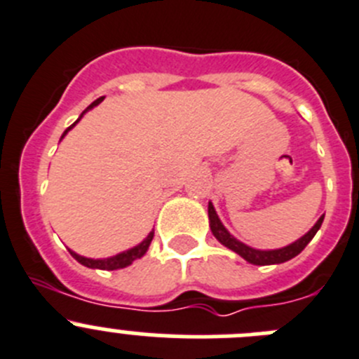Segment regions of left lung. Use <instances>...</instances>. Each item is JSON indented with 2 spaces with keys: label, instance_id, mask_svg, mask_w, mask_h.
Masks as SVG:
<instances>
[{
  "label": "left lung",
  "instance_id": "left-lung-1",
  "mask_svg": "<svg viewBox=\"0 0 359 359\" xmlns=\"http://www.w3.org/2000/svg\"><path fill=\"white\" fill-rule=\"evenodd\" d=\"M209 222H211V231L212 234H215L216 240L222 245H225L227 248H231V250H234L236 254H240L245 261H248V263L252 264H277L284 263V261H290L292 257L299 256L300 252L304 250L306 245L313 240V236H315L316 231L320 229L322 222H324V216L318 218V222L313 225V229L308 234L302 236V238L297 240L295 243L288 245V247L284 248H277V250H256V248L247 247L245 243H241V241H238L236 238H232V236L229 234L227 229H225L224 225H222V222H219L218 215H216L215 208H212V203H209Z\"/></svg>",
  "mask_w": 359,
  "mask_h": 359
}]
</instances>
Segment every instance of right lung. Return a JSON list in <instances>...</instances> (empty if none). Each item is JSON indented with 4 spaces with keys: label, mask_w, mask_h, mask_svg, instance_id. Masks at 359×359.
<instances>
[{
    "label": "right lung",
    "mask_w": 359,
    "mask_h": 359,
    "mask_svg": "<svg viewBox=\"0 0 359 359\" xmlns=\"http://www.w3.org/2000/svg\"><path fill=\"white\" fill-rule=\"evenodd\" d=\"M102 100H103V96H102V98L95 100V102H93L91 105H89V107H87L86 111L82 112V116L86 114V112L89 111V109H93V107H95V105H98V103L102 102ZM82 116H80V118H82ZM79 119H76L75 123L71 125L69 128H66V132H64V134H62V137L67 134V132L71 130V128L75 127L76 123H79ZM151 238H154V231H151L150 234L147 236V240L141 241V243L137 245V247L130 248V250H127V252H121V254H118V256H114V257H107V259H89V257L79 256V254H75V252H71V254H73V257H75V259L79 261V263H82L83 266H87V268H100V270H119V268L128 266V264H132V261L140 259L141 256H144V252L148 250V247H150V243H151Z\"/></svg>",
    "instance_id": "add662e5"
}]
</instances>
